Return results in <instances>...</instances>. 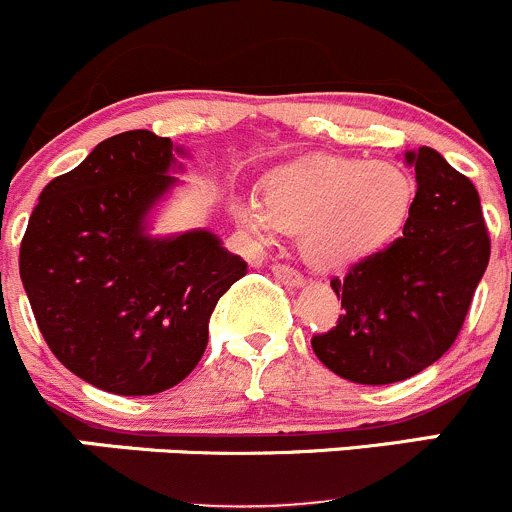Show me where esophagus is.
Here are the masks:
<instances>
[{
    "instance_id": "obj_1",
    "label": "esophagus",
    "mask_w": 512,
    "mask_h": 512,
    "mask_svg": "<svg viewBox=\"0 0 512 512\" xmlns=\"http://www.w3.org/2000/svg\"><path fill=\"white\" fill-rule=\"evenodd\" d=\"M273 276L281 278L283 283H288V286H303V276L296 271V268L286 266V263H276L273 266Z\"/></svg>"
}]
</instances>
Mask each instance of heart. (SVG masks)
Listing matches in <instances>:
<instances>
[{"label":"heart","mask_w":512,"mask_h":512,"mask_svg":"<svg viewBox=\"0 0 512 512\" xmlns=\"http://www.w3.org/2000/svg\"><path fill=\"white\" fill-rule=\"evenodd\" d=\"M411 206L413 181L398 166L318 154L268 176L263 196H234L231 214L263 244L301 231V251L313 266L351 271L398 239Z\"/></svg>","instance_id":"b5f03b06"}]
</instances>
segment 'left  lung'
I'll return each mask as SVG.
<instances>
[{"label":"left lung","mask_w":512,"mask_h":512,"mask_svg":"<svg viewBox=\"0 0 512 512\" xmlns=\"http://www.w3.org/2000/svg\"><path fill=\"white\" fill-rule=\"evenodd\" d=\"M406 164L418 191L403 236L333 278L343 316L311 338L323 366L363 386L406 381L453 346L490 258L473 181L430 146L406 151Z\"/></svg>","instance_id":"obj_1"}]
</instances>
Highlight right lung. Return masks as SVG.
<instances>
[{"instance_id":"1","label":"right lung","mask_w":512,"mask_h":512,"mask_svg":"<svg viewBox=\"0 0 512 512\" xmlns=\"http://www.w3.org/2000/svg\"><path fill=\"white\" fill-rule=\"evenodd\" d=\"M166 136L136 129L94 146L44 186L19 249V276L54 356L116 396L184 381L209 343L219 298L246 276L206 229L151 236L149 214L176 184Z\"/></svg>"}]
</instances>
